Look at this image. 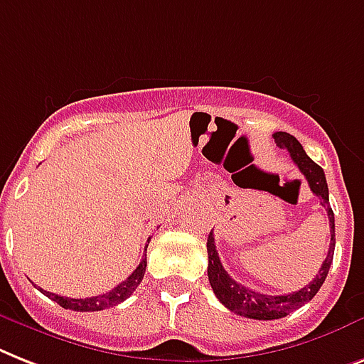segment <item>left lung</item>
<instances>
[{
	"label": "left lung",
	"mask_w": 364,
	"mask_h": 364,
	"mask_svg": "<svg viewBox=\"0 0 364 364\" xmlns=\"http://www.w3.org/2000/svg\"><path fill=\"white\" fill-rule=\"evenodd\" d=\"M274 141L279 144L282 149L289 153L291 161L295 162V166L299 168L301 173L306 177L310 191L314 192L316 196L321 200V205L326 208L327 217H329V228H331V243L327 258L323 259L320 271L314 279L310 280L305 288L291 291L288 295H267L254 291V289L247 288V286L239 284L237 280H233L228 274V271L223 267L220 258H218L217 247H215V237L213 232H209L208 237V277L209 284H211L213 291L217 295V299L223 303L224 306L232 312L250 320H279L284 316L291 314L294 310L301 309V306L309 303L321 284L326 282L329 267L333 264V254H335V215L329 205V188H327L326 173L312 159L305 153L303 146L295 140L294 136L288 132H274Z\"/></svg>",
	"instance_id": "left-lung-1"
}]
</instances>
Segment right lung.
<instances>
[{
  "label": "right lung",
  "instance_id": "right-lung-1",
  "mask_svg": "<svg viewBox=\"0 0 364 364\" xmlns=\"http://www.w3.org/2000/svg\"><path fill=\"white\" fill-rule=\"evenodd\" d=\"M147 243H149V239H147ZM144 250H147V245ZM146 267H147V259H146V254H144V256H141V262L138 264V267L132 271L129 279L123 280V282L115 286L114 289H110L108 294L95 295V297L70 299V297H61V295L50 294V291H44V289H41V291L46 294V297L55 301V303H58L59 306H63V309L76 310V312H97V310H105V309H110V306L119 305V303H123L129 295H132V291L138 288V284H140L141 279H144V274H146Z\"/></svg>",
  "mask_w": 364,
  "mask_h": 364
}]
</instances>
